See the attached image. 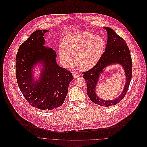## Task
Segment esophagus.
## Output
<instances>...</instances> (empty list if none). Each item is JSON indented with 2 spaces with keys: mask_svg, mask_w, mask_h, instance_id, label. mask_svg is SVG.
I'll use <instances>...</instances> for the list:
<instances>
[{
  "mask_svg": "<svg viewBox=\"0 0 147 147\" xmlns=\"http://www.w3.org/2000/svg\"><path fill=\"white\" fill-rule=\"evenodd\" d=\"M72 75H73V76L75 78H78L79 76V74H78V72H75V71L72 72Z\"/></svg>",
  "mask_w": 147,
  "mask_h": 147,
  "instance_id": "34e87169",
  "label": "esophagus"
}]
</instances>
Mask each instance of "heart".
<instances>
[{"mask_svg": "<svg viewBox=\"0 0 147 147\" xmlns=\"http://www.w3.org/2000/svg\"><path fill=\"white\" fill-rule=\"evenodd\" d=\"M61 46L60 58L64 64L71 65V57H74L77 68L86 70L98 62L104 51L105 42L99 36L84 32L66 36Z\"/></svg>", "mask_w": 147, "mask_h": 147, "instance_id": "obj_1", "label": "heart"}]
</instances>
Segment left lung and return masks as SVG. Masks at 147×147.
<instances>
[{"label": "left lung", "mask_w": 147, "mask_h": 147, "mask_svg": "<svg viewBox=\"0 0 147 147\" xmlns=\"http://www.w3.org/2000/svg\"><path fill=\"white\" fill-rule=\"evenodd\" d=\"M108 34V40L105 52L97 63L90 70L83 72V78L86 81L87 93L94 104L100 106L109 107L119 103L125 96L132 76V60L130 50L125 40L109 27L105 26ZM113 63H119L124 67L126 75V84L122 94L113 100H104L99 98L95 93V87L103 69Z\"/></svg>", "instance_id": "left-lung-1"}]
</instances>
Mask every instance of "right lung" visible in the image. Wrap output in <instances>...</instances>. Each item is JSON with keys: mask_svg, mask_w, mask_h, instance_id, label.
<instances>
[{"mask_svg": "<svg viewBox=\"0 0 147 147\" xmlns=\"http://www.w3.org/2000/svg\"><path fill=\"white\" fill-rule=\"evenodd\" d=\"M47 30L34 32L19 47L16 58V74L20 89L32 107L52 110L62 105L74 79L72 73L58 65L56 52L44 46V34ZM39 62L43 65L38 81L32 78L33 68Z\"/></svg>", "mask_w": 147, "mask_h": 147, "instance_id": "1", "label": "right lung"}]
</instances>
